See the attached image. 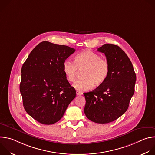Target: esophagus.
<instances>
[{"instance_id":"34e87169","label":"esophagus","mask_w":155,"mask_h":155,"mask_svg":"<svg viewBox=\"0 0 155 155\" xmlns=\"http://www.w3.org/2000/svg\"><path fill=\"white\" fill-rule=\"evenodd\" d=\"M76 94H77V96H81V95H82V94H83V93L80 92V91H77Z\"/></svg>"}]
</instances>
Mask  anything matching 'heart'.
<instances>
[{
    "instance_id": "1",
    "label": "heart",
    "mask_w": 155,
    "mask_h": 155,
    "mask_svg": "<svg viewBox=\"0 0 155 155\" xmlns=\"http://www.w3.org/2000/svg\"><path fill=\"white\" fill-rule=\"evenodd\" d=\"M78 69L83 70V78L76 81L74 87L78 91H84L91 89L94 84L99 86L106 81L110 73V65L100 55L91 51H83L75 56L74 62L66 60L62 64L63 72L70 82L75 80Z\"/></svg>"
}]
</instances>
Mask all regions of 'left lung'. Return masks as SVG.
Wrapping results in <instances>:
<instances>
[{"label": "left lung", "mask_w": 155, "mask_h": 155, "mask_svg": "<svg viewBox=\"0 0 155 155\" xmlns=\"http://www.w3.org/2000/svg\"><path fill=\"white\" fill-rule=\"evenodd\" d=\"M97 51L105 54L110 73L102 85L83 93L84 112L91 121L105 124L116 120L127 110L134 93L136 75L129 58L118 46L104 44Z\"/></svg>", "instance_id": "obj_1"}]
</instances>
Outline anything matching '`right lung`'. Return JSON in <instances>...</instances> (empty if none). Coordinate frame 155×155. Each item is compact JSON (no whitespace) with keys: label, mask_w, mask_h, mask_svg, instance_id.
<instances>
[{"label":"right lung","mask_w":155,"mask_h":155,"mask_svg":"<svg viewBox=\"0 0 155 155\" xmlns=\"http://www.w3.org/2000/svg\"><path fill=\"white\" fill-rule=\"evenodd\" d=\"M74 48L44 41L32 50L21 68L19 90L26 112L43 124L61 120L76 91L62 71Z\"/></svg>","instance_id":"1"}]
</instances>
